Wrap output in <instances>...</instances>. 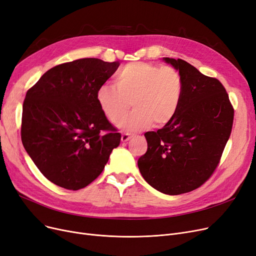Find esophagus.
Returning a JSON list of instances; mask_svg holds the SVG:
<instances>
[{
  "label": "esophagus",
  "instance_id": "obj_1",
  "mask_svg": "<svg viewBox=\"0 0 256 256\" xmlns=\"http://www.w3.org/2000/svg\"><path fill=\"white\" fill-rule=\"evenodd\" d=\"M130 134H128V132H126V134H122L121 135V141L122 142H126V141H128L130 139Z\"/></svg>",
  "mask_w": 256,
  "mask_h": 256
}]
</instances>
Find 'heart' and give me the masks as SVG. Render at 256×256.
I'll return each mask as SVG.
<instances>
[{"instance_id": "b5f03b06", "label": "heart", "mask_w": 256, "mask_h": 256, "mask_svg": "<svg viewBox=\"0 0 256 256\" xmlns=\"http://www.w3.org/2000/svg\"><path fill=\"white\" fill-rule=\"evenodd\" d=\"M115 86H102L96 99L104 115L116 124L132 106L134 110L120 122L126 132L165 126L179 108L182 93V77L170 66L148 62H132L122 68L115 78Z\"/></svg>"}]
</instances>
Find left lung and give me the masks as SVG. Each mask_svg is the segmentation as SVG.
Segmentation results:
<instances>
[{
  "instance_id": "left-lung-1",
  "label": "left lung",
  "mask_w": 256,
  "mask_h": 256,
  "mask_svg": "<svg viewBox=\"0 0 256 256\" xmlns=\"http://www.w3.org/2000/svg\"><path fill=\"white\" fill-rule=\"evenodd\" d=\"M163 60L182 77L181 102L168 124L144 134L148 150L138 168L154 190L176 196L196 190L214 174L231 134L234 110L220 80L183 60Z\"/></svg>"
}]
</instances>
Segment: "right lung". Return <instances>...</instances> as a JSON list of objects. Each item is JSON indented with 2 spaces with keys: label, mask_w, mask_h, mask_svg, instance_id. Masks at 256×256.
I'll return each instance as SVG.
<instances>
[{
  "label": "right lung",
  "mask_w": 256,
  "mask_h": 256,
  "mask_svg": "<svg viewBox=\"0 0 256 256\" xmlns=\"http://www.w3.org/2000/svg\"><path fill=\"white\" fill-rule=\"evenodd\" d=\"M120 62L80 58L48 70L29 88L22 142L40 172L66 190H78L100 174L121 135L96 99Z\"/></svg>",
  "instance_id": "1"
}]
</instances>
